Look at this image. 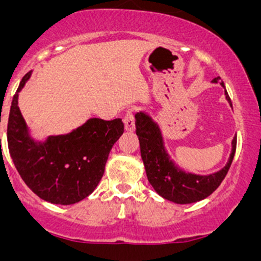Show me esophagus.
I'll list each match as a JSON object with an SVG mask.
<instances>
[{"instance_id": "obj_1", "label": "esophagus", "mask_w": 261, "mask_h": 261, "mask_svg": "<svg viewBox=\"0 0 261 261\" xmlns=\"http://www.w3.org/2000/svg\"><path fill=\"white\" fill-rule=\"evenodd\" d=\"M123 122H125V128L127 131L135 130V116H134V110H127L125 116H123Z\"/></svg>"}]
</instances>
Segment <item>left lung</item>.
I'll list each match as a JSON object with an SVG mask.
<instances>
[{
    "label": "left lung",
    "mask_w": 261,
    "mask_h": 261,
    "mask_svg": "<svg viewBox=\"0 0 261 261\" xmlns=\"http://www.w3.org/2000/svg\"><path fill=\"white\" fill-rule=\"evenodd\" d=\"M220 77L212 82L217 83ZM223 86V82H220ZM226 98L231 103L228 93ZM232 106V105H231ZM136 135L140 141L141 158L145 165L147 179L158 194L168 201L179 204L194 203L212 194L225 179L236 151V138L232 140V151L226 167L211 175H197L177 169L165 154L159 127L143 112L135 115Z\"/></svg>",
    "instance_id": "left-lung-1"
}]
</instances>
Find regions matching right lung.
<instances>
[{
  "label": "right lung",
  "instance_id": "add662e5",
  "mask_svg": "<svg viewBox=\"0 0 261 261\" xmlns=\"http://www.w3.org/2000/svg\"><path fill=\"white\" fill-rule=\"evenodd\" d=\"M12 99L7 122V144L18 174L26 186L44 201L73 204L88 197L101 180L112 146L123 134L121 118H91L67 135L50 136L44 144L29 138L17 106L18 92Z\"/></svg>",
  "mask_w": 261,
  "mask_h": 261
}]
</instances>
